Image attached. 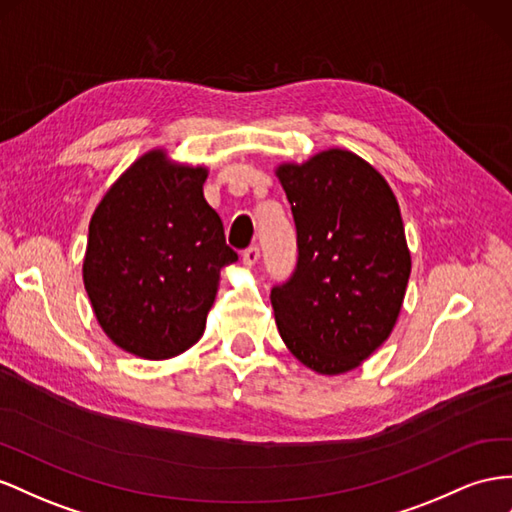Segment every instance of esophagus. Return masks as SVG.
<instances>
[{"label": "esophagus", "instance_id": "obj_1", "mask_svg": "<svg viewBox=\"0 0 512 512\" xmlns=\"http://www.w3.org/2000/svg\"><path fill=\"white\" fill-rule=\"evenodd\" d=\"M258 258H260V250L256 245H250L247 247V250L243 252V265L245 267H254L256 262H258Z\"/></svg>", "mask_w": 512, "mask_h": 512}]
</instances>
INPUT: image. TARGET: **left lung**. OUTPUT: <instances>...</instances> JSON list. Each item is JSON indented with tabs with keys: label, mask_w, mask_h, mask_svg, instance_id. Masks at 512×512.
<instances>
[{
	"label": "left lung",
	"mask_w": 512,
	"mask_h": 512,
	"mask_svg": "<svg viewBox=\"0 0 512 512\" xmlns=\"http://www.w3.org/2000/svg\"><path fill=\"white\" fill-rule=\"evenodd\" d=\"M297 226V269L271 290L278 331L303 366L342 375L390 338L411 254L388 181L351 150L280 163Z\"/></svg>",
	"instance_id": "8db88e82"
}]
</instances>
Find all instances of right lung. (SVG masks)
<instances>
[{
	"instance_id": "right-lung-1",
	"label": "right lung",
	"mask_w": 512,
	"mask_h": 512,
	"mask_svg": "<svg viewBox=\"0 0 512 512\" xmlns=\"http://www.w3.org/2000/svg\"><path fill=\"white\" fill-rule=\"evenodd\" d=\"M206 176L204 165L148 150L94 209L84 286L96 321L122 351L170 359L204 334L219 271L239 258L204 200Z\"/></svg>"
}]
</instances>
